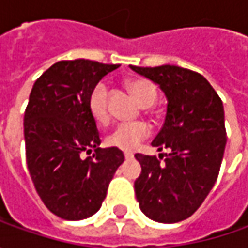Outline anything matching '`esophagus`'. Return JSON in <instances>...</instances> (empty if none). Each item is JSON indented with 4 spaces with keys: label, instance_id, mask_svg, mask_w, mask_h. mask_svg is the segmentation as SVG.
Masks as SVG:
<instances>
[{
    "label": "esophagus",
    "instance_id": "esophagus-1",
    "mask_svg": "<svg viewBox=\"0 0 248 248\" xmlns=\"http://www.w3.org/2000/svg\"><path fill=\"white\" fill-rule=\"evenodd\" d=\"M124 157L129 160V158H134V153H131V152H124Z\"/></svg>",
    "mask_w": 248,
    "mask_h": 248
}]
</instances>
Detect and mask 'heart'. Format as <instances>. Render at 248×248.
I'll return each mask as SVG.
<instances>
[{
	"instance_id": "b5f03b06",
	"label": "heart",
	"mask_w": 248,
	"mask_h": 248,
	"mask_svg": "<svg viewBox=\"0 0 248 248\" xmlns=\"http://www.w3.org/2000/svg\"><path fill=\"white\" fill-rule=\"evenodd\" d=\"M128 90L138 100L140 106H150L157 98L156 87L145 78H134L128 81ZM88 109L92 117L100 125H108L110 123L109 109V87L105 81H99L91 91L88 96ZM150 128L143 121L123 123L113 129L106 138V143L111 148L121 150H134L139 143L146 139Z\"/></svg>"
}]
</instances>
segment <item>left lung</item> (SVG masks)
Listing matches in <instances>:
<instances>
[{"instance_id": "8db88e82", "label": "left lung", "mask_w": 248, "mask_h": 248, "mask_svg": "<svg viewBox=\"0 0 248 248\" xmlns=\"http://www.w3.org/2000/svg\"><path fill=\"white\" fill-rule=\"evenodd\" d=\"M129 67L166 93V120L152 146L170 149L164 161L135 155L142 167L134 185L137 200L148 218L175 224L202 205L218 178L226 145L222 100L202 74L189 69Z\"/></svg>"}]
</instances>
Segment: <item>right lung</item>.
Returning <instances> with one entry per match:
<instances>
[{"label": "right lung", "instance_id": "obj_1", "mask_svg": "<svg viewBox=\"0 0 248 248\" xmlns=\"http://www.w3.org/2000/svg\"><path fill=\"white\" fill-rule=\"evenodd\" d=\"M119 64L76 59L52 64L34 82L24 111L26 161L46 208L67 221L93 215L124 161L117 148H99L88 109L92 88ZM94 153L82 159V153Z\"/></svg>", "mask_w": 248, "mask_h": 248}]
</instances>
